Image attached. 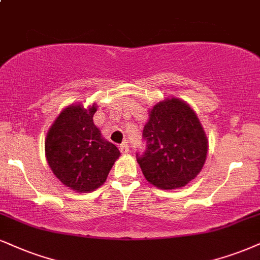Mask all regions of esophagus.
I'll return each instance as SVG.
<instances>
[{
    "label": "esophagus",
    "mask_w": 260,
    "mask_h": 260,
    "mask_svg": "<svg viewBox=\"0 0 260 260\" xmlns=\"http://www.w3.org/2000/svg\"><path fill=\"white\" fill-rule=\"evenodd\" d=\"M119 149H120V152L123 153V154H126V153H129L130 148H129V145H127V142L121 143V145L119 146Z\"/></svg>",
    "instance_id": "obj_1"
}]
</instances>
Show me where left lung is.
Listing matches in <instances>:
<instances>
[{
	"label": "left lung",
	"mask_w": 260,
	"mask_h": 260,
	"mask_svg": "<svg viewBox=\"0 0 260 260\" xmlns=\"http://www.w3.org/2000/svg\"><path fill=\"white\" fill-rule=\"evenodd\" d=\"M142 136L146 150L137 153V162L147 181L160 189L184 187L206 161L208 142L203 125L179 99H166L149 111Z\"/></svg>",
	"instance_id": "1"
}]
</instances>
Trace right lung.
<instances>
[{"mask_svg":"<svg viewBox=\"0 0 260 260\" xmlns=\"http://www.w3.org/2000/svg\"><path fill=\"white\" fill-rule=\"evenodd\" d=\"M98 106L81 104L65 108L47 134L46 156L54 175L66 187L89 193L105 183L120 152L95 126Z\"/></svg>","mask_w":260,"mask_h":260,"instance_id":"right-lung-1","label":"right lung"}]
</instances>
